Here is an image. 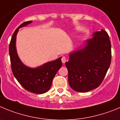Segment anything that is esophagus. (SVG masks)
<instances>
[{"instance_id": "34e87169", "label": "esophagus", "mask_w": 120, "mask_h": 120, "mask_svg": "<svg viewBox=\"0 0 120 120\" xmlns=\"http://www.w3.org/2000/svg\"><path fill=\"white\" fill-rule=\"evenodd\" d=\"M61 61H62L63 63H65L66 62V58L64 56L62 57V58H61Z\"/></svg>"}]
</instances>
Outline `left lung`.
Segmentation results:
<instances>
[{
    "mask_svg": "<svg viewBox=\"0 0 120 120\" xmlns=\"http://www.w3.org/2000/svg\"><path fill=\"white\" fill-rule=\"evenodd\" d=\"M93 36L83 48L70 53L65 63L70 87L78 92L98 88L111 64V44L107 32L102 30Z\"/></svg>",
    "mask_w": 120,
    "mask_h": 120,
    "instance_id": "8db88e82",
    "label": "left lung"
}]
</instances>
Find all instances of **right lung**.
<instances>
[{"mask_svg":"<svg viewBox=\"0 0 120 120\" xmlns=\"http://www.w3.org/2000/svg\"><path fill=\"white\" fill-rule=\"evenodd\" d=\"M32 22L29 21L21 24L12 36L9 46L11 65L15 78L24 89L33 93L43 94L49 90L54 77L62 66L61 57L36 68H29L21 62L16 49V36L20 28Z\"/></svg>","mask_w":120,"mask_h":120,"instance_id":"obj_1","label":"right lung"}]
</instances>
